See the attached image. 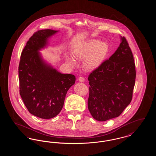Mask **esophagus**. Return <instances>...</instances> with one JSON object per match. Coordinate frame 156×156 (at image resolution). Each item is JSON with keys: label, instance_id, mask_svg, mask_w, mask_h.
Returning a JSON list of instances; mask_svg holds the SVG:
<instances>
[{"label": "esophagus", "instance_id": "obj_1", "mask_svg": "<svg viewBox=\"0 0 156 156\" xmlns=\"http://www.w3.org/2000/svg\"><path fill=\"white\" fill-rule=\"evenodd\" d=\"M78 81L82 82H83L85 81V78H84L83 77H82V76H81V77H80V78H78Z\"/></svg>", "mask_w": 156, "mask_h": 156}]
</instances>
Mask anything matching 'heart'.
I'll return each mask as SVG.
<instances>
[{"mask_svg": "<svg viewBox=\"0 0 156 156\" xmlns=\"http://www.w3.org/2000/svg\"><path fill=\"white\" fill-rule=\"evenodd\" d=\"M108 45L97 40H92L75 46L73 51L74 57L83 59V67L87 71H92L103 62L108 52ZM68 61L73 64V59L68 58Z\"/></svg>", "mask_w": 156, "mask_h": 156, "instance_id": "1", "label": "heart"}]
</instances>
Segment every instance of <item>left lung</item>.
I'll list each match as a JSON object with an SVG mask.
<instances>
[{
  "mask_svg": "<svg viewBox=\"0 0 156 156\" xmlns=\"http://www.w3.org/2000/svg\"><path fill=\"white\" fill-rule=\"evenodd\" d=\"M116 51L88 76V109L98 121L118 117L132 101L136 80L133 55L125 37Z\"/></svg>",
  "mask_w": 156,
  "mask_h": 156,
  "instance_id": "1",
  "label": "left lung"
}]
</instances>
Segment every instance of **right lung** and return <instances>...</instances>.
<instances>
[{
    "label": "right lung",
    "instance_id": "right-lung-1",
    "mask_svg": "<svg viewBox=\"0 0 156 156\" xmlns=\"http://www.w3.org/2000/svg\"><path fill=\"white\" fill-rule=\"evenodd\" d=\"M57 31L35 32L23 48L19 65L20 95L30 113L41 119H51L59 113L68 90L75 82L74 75L61 74L45 64L38 52Z\"/></svg>",
    "mask_w": 156,
    "mask_h": 156
}]
</instances>
